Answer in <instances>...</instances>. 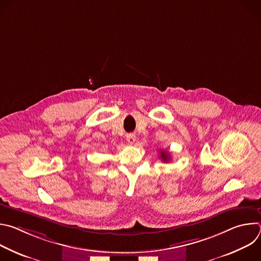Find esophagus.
I'll return each instance as SVG.
<instances>
[{"label": "esophagus", "instance_id": "obj_1", "mask_svg": "<svg viewBox=\"0 0 261 261\" xmlns=\"http://www.w3.org/2000/svg\"><path fill=\"white\" fill-rule=\"evenodd\" d=\"M126 139H127V141H128L129 144H133L134 141H135V135L132 134V133L127 134V135H126Z\"/></svg>", "mask_w": 261, "mask_h": 261}]
</instances>
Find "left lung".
I'll return each instance as SVG.
<instances>
[{"instance_id":"1","label":"left lung","mask_w":261,"mask_h":261,"mask_svg":"<svg viewBox=\"0 0 261 261\" xmlns=\"http://www.w3.org/2000/svg\"><path fill=\"white\" fill-rule=\"evenodd\" d=\"M160 154H161L160 158H161V159H162L164 162H168V161L170 160V155H169L167 152L161 151V152H160Z\"/></svg>"}]
</instances>
